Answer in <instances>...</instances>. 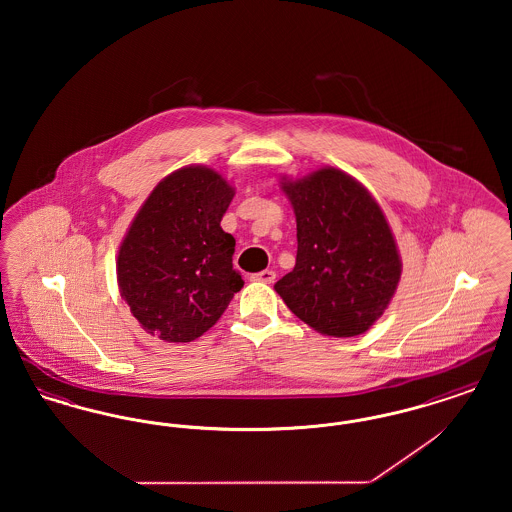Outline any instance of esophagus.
<instances>
[{"instance_id": "1", "label": "esophagus", "mask_w": 512, "mask_h": 512, "mask_svg": "<svg viewBox=\"0 0 512 512\" xmlns=\"http://www.w3.org/2000/svg\"><path fill=\"white\" fill-rule=\"evenodd\" d=\"M253 282H263V284H272L276 280V272L274 270H261L257 274L251 276Z\"/></svg>"}]
</instances>
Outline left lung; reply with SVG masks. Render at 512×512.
<instances>
[{
    "label": "left lung",
    "mask_w": 512,
    "mask_h": 512,
    "mask_svg": "<svg viewBox=\"0 0 512 512\" xmlns=\"http://www.w3.org/2000/svg\"><path fill=\"white\" fill-rule=\"evenodd\" d=\"M282 190L297 220V257L274 290L324 336L363 334L382 317L401 278L380 205L361 182L332 167L286 180Z\"/></svg>",
    "instance_id": "8db88e82"
}]
</instances>
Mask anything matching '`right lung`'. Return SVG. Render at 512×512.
Here are the masks:
<instances>
[{"instance_id": "obj_1", "label": "right lung", "mask_w": 512, "mask_h": 512, "mask_svg": "<svg viewBox=\"0 0 512 512\" xmlns=\"http://www.w3.org/2000/svg\"><path fill=\"white\" fill-rule=\"evenodd\" d=\"M234 188L190 165L163 178L132 220L117 257L122 299L147 334L186 343L203 336L244 286L236 240L220 228Z\"/></svg>"}]
</instances>
